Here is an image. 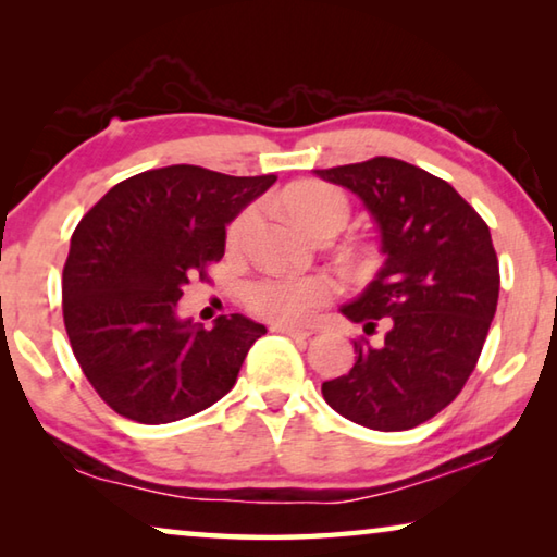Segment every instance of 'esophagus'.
Listing matches in <instances>:
<instances>
[{"mask_svg":"<svg viewBox=\"0 0 557 557\" xmlns=\"http://www.w3.org/2000/svg\"><path fill=\"white\" fill-rule=\"evenodd\" d=\"M272 332L285 334V336H292V338H309V336L314 334L312 329H307V326H292V324H272Z\"/></svg>","mask_w":557,"mask_h":557,"instance_id":"obj_1","label":"esophagus"}]
</instances>
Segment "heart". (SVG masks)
I'll list each match as a JSON object with an SVG mask.
<instances>
[{"instance_id":"obj_1","label":"heart","mask_w":557,"mask_h":557,"mask_svg":"<svg viewBox=\"0 0 557 557\" xmlns=\"http://www.w3.org/2000/svg\"><path fill=\"white\" fill-rule=\"evenodd\" d=\"M287 213L301 231L314 233L322 225H342L348 219V201L338 188L322 182H301L292 186L282 196ZM252 219L245 211L235 219L228 231V240L238 243ZM334 282L324 275L307 277H260L245 289V305L252 314L277 324H299L312 317L319 307H324L334 297Z\"/></svg>"}]
</instances>
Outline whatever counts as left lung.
<instances>
[{
    "instance_id": "1",
    "label": "left lung",
    "mask_w": 557,
    "mask_h": 557,
    "mask_svg": "<svg viewBox=\"0 0 557 557\" xmlns=\"http://www.w3.org/2000/svg\"><path fill=\"white\" fill-rule=\"evenodd\" d=\"M363 201L379 228L383 268L342 314L383 326L356 338L354 369L322 383L332 408L356 425L398 432L447 408L465 388L498 301L492 233L447 182L393 157L314 169Z\"/></svg>"
}]
</instances>
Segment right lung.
I'll use <instances>...</instances> for the list:
<instances>
[{"mask_svg":"<svg viewBox=\"0 0 557 557\" xmlns=\"http://www.w3.org/2000/svg\"><path fill=\"white\" fill-rule=\"evenodd\" d=\"M277 182L174 164L112 186L73 231L63 322L92 388L122 418L166 425L228 393L268 332L243 314L213 329L178 314L184 285L225 252V225Z\"/></svg>","mask_w":557,"mask_h":557,"instance_id":"right-lung-1","label":"right lung"}]
</instances>
